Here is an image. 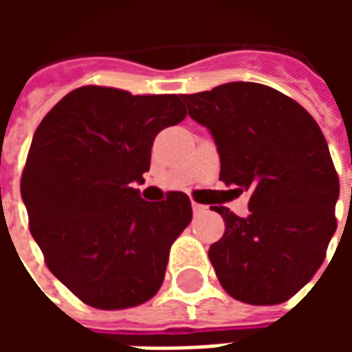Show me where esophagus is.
Segmentation results:
<instances>
[{
  "label": "esophagus",
  "instance_id": "obj_1",
  "mask_svg": "<svg viewBox=\"0 0 352 352\" xmlns=\"http://www.w3.org/2000/svg\"><path fill=\"white\" fill-rule=\"evenodd\" d=\"M206 206H201V204H196V201H192V211H194V214H201L206 213Z\"/></svg>",
  "mask_w": 352,
  "mask_h": 352
}]
</instances>
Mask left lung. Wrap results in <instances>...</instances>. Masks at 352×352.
<instances>
[{
	"label": "left lung",
	"mask_w": 352,
	"mask_h": 352,
	"mask_svg": "<svg viewBox=\"0 0 352 352\" xmlns=\"http://www.w3.org/2000/svg\"><path fill=\"white\" fill-rule=\"evenodd\" d=\"M183 101L213 135L221 181L251 194L245 219L213 207L226 224L209 249L222 288L251 305L287 302L317 273L338 228L340 179L322 131L298 101L258 82Z\"/></svg>",
	"instance_id": "1"
}]
</instances>
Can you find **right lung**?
<instances>
[{
    "instance_id": "obj_1",
    "label": "right lung",
    "mask_w": 352,
    "mask_h": 352,
    "mask_svg": "<svg viewBox=\"0 0 352 352\" xmlns=\"http://www.w3.org/2000/svg\"><path fill=\"white\" fill-rule=\"evenodd\" d=\"M184 116L175 94L80 87L35 130L20 181L30 232L50 272L96 309L151 300L190 224L186 194L145 201L133 188L151 168L154 138Z\"/></svg>"
}]
</instances>
